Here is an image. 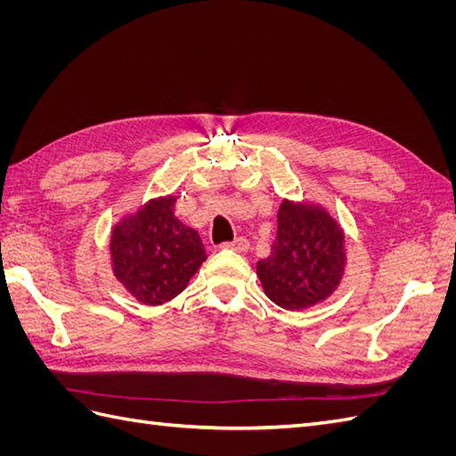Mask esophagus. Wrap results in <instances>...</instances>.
<instances>
[{
	"label": "esophagus",
	"mask_w": 456,
	"mask_h": 456,
	"mask_svg": "<svg viewBox=\"0 0 456 456\" xmlns=\"http://www.w3.org/2000/svg\"><path fill=\"white\" fill-rule=\"evenodd\" d=\"M220 247H223V249H230V251L243 253V251L249 249V241H247V238L240 236V238H236L233 241H224V243L220 245Z\"/></svg>",
	"instance_id": "34e87169"
}]
</instances>
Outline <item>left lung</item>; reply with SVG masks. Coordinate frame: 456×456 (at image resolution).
Here are the masks:
<instances>
[{
    "mask_svg": "<svg viewBox=\"0 0 456 456\" xmlns=\"http://www.w3.org/2000/svg\"><path fill=\"white\" fill-rule=\"evenodd\" d=\"M344 232L317 205L283 201L278 236L256 273L266 297L285 310H305L325 300L342 280Z\"/></svg>",
    "mask_w": 456,
    "mask_h": 456,
    "instance_id": "left-lung-1",
    "label": "left lung"
}]
</instances>
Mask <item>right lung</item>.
Segmentation results:
<instances>
[{
	"label": "right lung",
	"mask_w": 456,
	"mask_h": 456,
	"mask_svg": "<svg viewBox=\"0 0 456 456\" xmlns=\"http://www.w3.org/2000/svg\"><path fill=\"white\" fill-rule=\"evenodd\" d=\"M176 198L151 200L114 228L110 255L116 278L144 305L183 293L207 258L200 233L175 216Z\"/></svg>",
	"instance_id": "right-lung-1"
}]
</instances>
